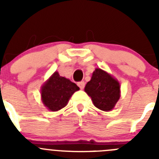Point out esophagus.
I'll use <instances>...</instances> for the list:
<instances>
[{
	"mask_svg": "<svg viewBox=\"0 0 159 159\" xmlns=\"http://www.w3.org/2000/svg\"><path fill=\"white\" fill-rule=\"evenodd\" d=\"M77 85L79 86V88L82 90V89H84V87H85V83H84V81H80V82H79L78 84H77Z\"/></svg>",
	"mask_w": 159,
	"mask_h": 159,
	"instance_id": "obj_1",
	"label": "esophagus"
}]
</instances>
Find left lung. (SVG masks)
<instances>
[{"label":"left lung","instance_id":"obj_1","mask_svg":"<svg viewBox=\"0 0 159 159\" xmlns=\"http://www.w3.org/2000/svg\"><path fill=\"white\" fill-rule=\"evenodd\" d=\"M97 108L108 111L120 97V86L116 80L100 68H96L84 88Z\"/></svg>","mask_w":159,"mask_h":159}]
</instances>
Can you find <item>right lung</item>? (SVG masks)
I'll use <instances>...</instances> for the list:
<instances>
[{"mask_svg":"<svg viewBox=\"0 0 159 159\" xmlns=\"http://www.w3.org/2000/svg\"><path fill=\"white\" fill-rule=\"evenodd\" d=\"M78 90L80 88L75 83L56 71L42 87V101L49 110L57 111L67 105L70 97Z\"/></svg>","mask_w":159,"mask_h":159,"instance_id":"add662e5","label":"right lung"}]
</instances>
